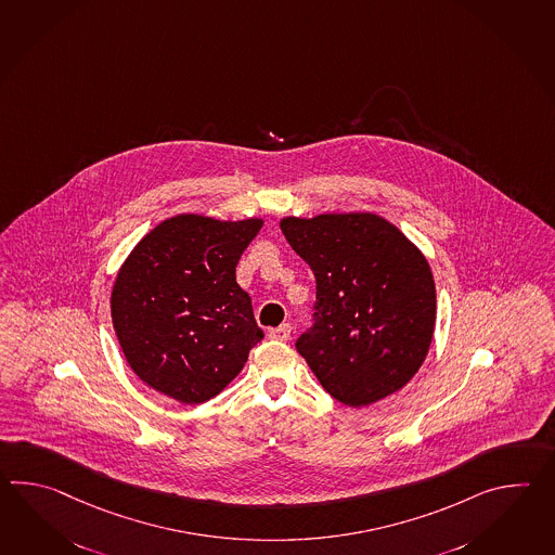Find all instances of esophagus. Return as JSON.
Returning a JSON list of instances; mask_svg holds the SVG:
<instances>
[{
  "instance_id": "esophagus-1",
  "label": "esophagus",
  "mask_w": 555,
  "mask_h": 555,
  "mask_svg": "<svg viewBox=\"0 0 555 555\" xmlns=\"http://www.w3.org/2000/svg\"><path fill=\"white\" fill-rule=\"evenodd\" d=\"M269 338L286 343V340L291 338V324H281V326H276V328H271V331H269Z\"/></svg>"
}]
</instances>
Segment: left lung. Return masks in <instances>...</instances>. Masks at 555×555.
Masks as SVG:
<instances>
[{"label": "left lung", "mask_w": 555, "mask_h": 555, "mask_svg": "<svg viewBox=\"0 0 555 555\" xmlns=\"http://www.w3.org/2000/svg\"><path fill=\"white\" fill-rule=\"evenodd\" d=\"M286 241L317 279L296 350L328 395L374 404L406 386L430 348L436 286L418 248L372 212L286 217Z\"/></svg>", "instance_id": "obj_1"}]
</instances>
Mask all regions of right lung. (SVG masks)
<instances>
[{"instance_id": "1", "label": "right lung", "mask_w": 555, "mask_h": 555, "mask_svg": "<svg viewBox=\"0 0 555 555\" xmlns=\"http://www.w3.org/2000/svg\"><path fill=\"white\" fill-rule=\"evenodd\" d=\"M262 221L177 215L141 238L115 279L113 328L137 376L181 404L219 395L262 340L236 264Z\"/></svg>"}]
</instances>
